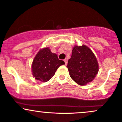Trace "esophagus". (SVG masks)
Here are the masks:
<instances>
[{
	"mask_svg": "<svg viewBox=\"0 0 122 122\" xmlns=\"http://www.w3.org/2000/svg\"><path fill=\"white\" fill-rule=\"evenodd\" d=\"M64 62H65V64L66 65H67V64H68V60L66 59V58H65V59H64Z\"/></svg>",
	"mask_w": 122,
	"mask_h": 122,
	"instance_id": "34e87169",
	"label": "esophagus"
}]
</instances>
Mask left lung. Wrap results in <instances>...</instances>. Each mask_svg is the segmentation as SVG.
<instances>
[{"mask_svg":"<svg viewBox=\"0 0 122 122\" xmlns=\"http://www.w3.org/2000/svg\"><path fill=\"white\" fill-rule=\"evenodd\" d=\"M66 67L71 77L80 85H85L92 81L99 68L94 53L85 45L73 47Z\"/></svg>","mask_w":122,"mask_h":122,"instance_id":"8db88e82","label":"left lung"}]
</instances>
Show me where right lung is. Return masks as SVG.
Returning <instances> with one entry per match:
<instances>
[{
  "mask_svg": "<svg viewBox=\"0 0 122 122\" xmlns=\"http://www.w3.org/2000/svg\"><path fill=\"white\" fill-rule=\"evenodd\" d=\"M64 64V61L58 59L57 54L51 52L49 47H45L40 49L33 60L32 75L37 80L48 81L54 75L57 69Z\"/></svg>",
  "mask_w": 122,
  "mask_h": 122,
  "instance_id": "1",
  "label": "right lung"
}]
</instances>
